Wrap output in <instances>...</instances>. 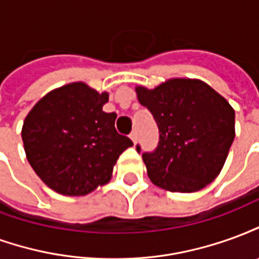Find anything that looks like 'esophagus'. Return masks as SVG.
Returning <instances> with one entry per match:
<instances>
[{"label":"esophagus","mask_w":259,"mask_h":259,"mask_svg":"<svg viewBox=\"0 0 259 259\" xmlns=\"http://www.w3.org/2000/svg\"><path fill=\"white\" fill-rule=\"evenodd\" d=\"M130 139L133 143H137V139H139V135H137V130H133L132 133H130Z\"/></svg>","instance_id":"1"}]
</instances>
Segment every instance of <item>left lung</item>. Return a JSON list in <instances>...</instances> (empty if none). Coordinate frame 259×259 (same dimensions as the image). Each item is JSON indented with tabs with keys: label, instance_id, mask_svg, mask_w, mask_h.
Instances as JSON below:
<instances>
[{
	"label": "left lung",
	"instance_id": "obj_1",
	"mask_svg": "<svg viewBox=\"0 0 259 259\" xmlns=\"http://www.w3.org/2000/svg\"><path fill=\"white\" fill-rule=\"evenodd\" d=\"M136 93L159 129L157 150L143 154L152 183L163 190L194 193L217 179L236 135L228 100L205 81L185 77L155 89L137 85Z\"/></svg>",
	"mask_w": 259,
	"mask_h": 259
}]
</instances>
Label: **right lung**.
I'll list each match as a JSON object with an SVG mask.
<instances>
[{
  "instance_id": "1",
  "label": "right lung",
  "mask_w": 259,
  "mask_h": 259,
  "mask_svg": "<svg viewBox=\"0 0 259 259\" xmlns=\"http://www.w3.org/2000/svg\"><path fill=\"white\" fill-rule=\"evenodd\" d=\"M107 91L83 81L51 90L27 113L22 127L26 158L37 176L59 194L76 197L107 185L119 155L133 143L107 113Z\"/></svg>"
}]
</instances>
